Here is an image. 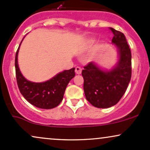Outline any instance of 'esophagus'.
Masks as SVG:
<instances>
[{
  "instance_id": "1",
  "label": "esophagus",
  "mask_w": 150,
  "mask_h": 150,
  "mask_svg": "<svg viewBox=\"0 0 150 150\" xmlns=\"http://www.w3.org/2000/svg\"><path fill=\"white\" fill-rule=\"evenodd\" d=\"M75 73L77 75H80L81 73H82V68H80V67H76L75 68Z\"/></svg>"
}]
</instances>
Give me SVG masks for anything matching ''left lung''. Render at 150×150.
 I'll return each mask as SVG.
<instances>
[{
	"label": "left lung",
	"instance_id": "obj_1",
	"mask_svg": "<svg viewBox=\"0 0 150 150\" xmlns=\"http://www.w3.org/2000/svg\"><path fill=\"white\" fill-rule=\"evenodd\" d=\"M111 29L112 44L118 50V62L111 69H103L90 62L84 67V92L87 100L97 108H106L116 105L126 91L131 78V52L125 35Z\"/></svg>",
	"mask_w": 150,
	"mask_h": 150
}]
</instances>
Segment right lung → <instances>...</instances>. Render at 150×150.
<instances>
[{
  "label": "right lung",
  "instance_id": "obj_1",
  "mask_svg": "<svg viewBox=\"0 0 150 150\" xmlns=\"http://www.w3.org/2000/svg\"><path fill=\"white\" fill-rule=\"evenodd\" d=\"M21 43L16 52L15 62L17 82L20 92L27 101L36 107L44 109L56 107L63 100L68 84L75 77V68L63 70L46 82L27 80L22 75L18 65V52Z\"/></svg>",
  "mask_w": 150,
  "mask_h": 150
}]
</instances>
